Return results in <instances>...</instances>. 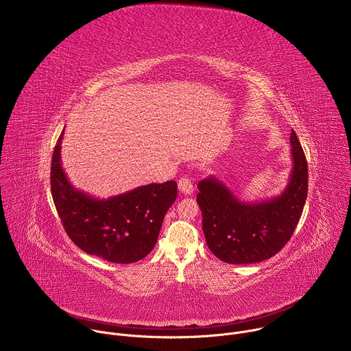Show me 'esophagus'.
<instances>
[{"label":"esophagus","mask_w":351,"mask_h":351,"mask_svg":"<svg viewBox=\"0 0 351 351\" xmlns=\"http://www.w3.org/2000/svg\"><path fill=\"white\" fill-rule=\"evenodd\" d=\"M178 187H179V191H180L182 194H184V195L191 194L193 190H194L193 183H191V180H190L189 178H182V179H179Z\"/></svg>","instance_id":"obj_1"}]
</instances>
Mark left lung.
Segmentation results:
<instances>
[{
	"label": "left lung",
	"instance_id": "left-lung-1",
	"mask_svg": "<svg viewBox=\"0 0 351 351\" xmlns=\"http://www.w3.org/2000/svg\"><path fill=\"white\" fill-rule=\"evenodd\" d=\"M290 144L293 167L279 195L245 203L214 175L198 182L206 241L221 261L236 265L265 261L290 240L308 190L307 160L294 130Z\"/></svg>",
	"mask_w": 351,
	"mask_h": 351
}]
</instances>
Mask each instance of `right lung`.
<instances>
[{
  "instance_id": "right-lung-1",
  "label": "right lung",
  "mask_w": 351,
  "mask_h": 351,
  "mask_svg": "<svg viewBox=\"0 0 351 351\" xmlns=\"http://www.w3.org/2000/svg\"><path fill=\"white\" fill-rule=\"evenodd\" d=\"M64 130L51 162V193L65 232L84 253L115 264H130L152 253L164 217L175 203V180L149 183L108 198L77 190L61 164Z\"/></svg>"
}]
</instances>
